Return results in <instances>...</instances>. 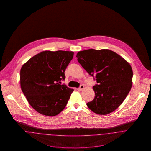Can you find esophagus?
I'll return each mask as SVG.
<instances>
[{
    "label": "esophagus",
    "instance_id": "esophagus-1",
    "mask_svg": "<svg viewBox=\"0 0 151 151\" xmlns=\"http://www.w3.org/2000/svg\"><path fill=\"white\" fill-rule=\"evenodd\" d=\"M84 86L83 85H81V86H80V87H79V91H81V90H83V89H84Z\"/></svg>",
    "mask_w": 151,
    "mask_h": 151
}]
</instances>
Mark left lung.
<instances>
[{
	"label": "left lung",
	"mask_w": 151,
	"mask_h": 151,
	"mask_svg": "<svg viewBox=\"0 0 151 151\" xmlns=\"http://www.w3.org/2000/svg\"><path fill=\"white\" fill-rule=\"evenodd\" d=\"M78 61L97 81L95 96L86 105L94 113L106 115L114 111L124 100L132 84V70L129 63L108 49H88L76 55Z\"/></svg>",
	"instance_id": "left-lung-1"
}]
</instances>
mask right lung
I'll use <instances>...</instances> for the list:
<instances>
[{"mask_svg":"<svg viewBox=\"0 0 151 151\" xmlns=\"http://www.w3.org/2000/svg\"><path fill=\"white\" fill-rule=\"evenodd\" d=\"M73 57L72 51H44L22 66V91L38 113L52 116L65 109L73 89L60 84Z\"/></svg>","mask_w":151,"mask_h":151,"instance_id":"1","label":"right lung"}]
</instances>
